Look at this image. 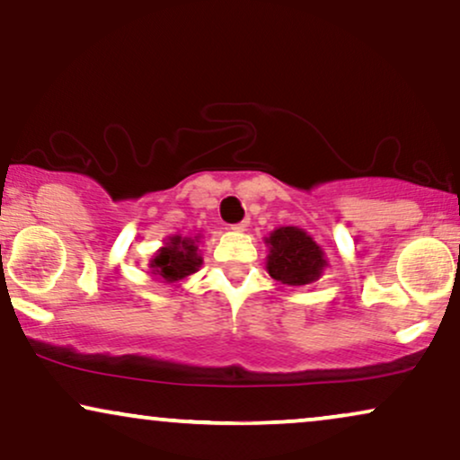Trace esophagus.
Returning a JSON list of instances; mask_svg holds the SVG:
<instances>
[{"instance_id":"1","label":"esophagus","mask_w":460,"mask_h":460,"mask_svg":"<svg viewBox=\"0 0 460 460\" xmlns=\"http://www.w3.org/2000/svg\"><path fill=\"white\" fill-rule=\"evenodd\" d=\"M248 225H250V218H243L242 223L234 225V226H231V229H234V231H246V226H248Z\"/></svg>"}]
</instances>
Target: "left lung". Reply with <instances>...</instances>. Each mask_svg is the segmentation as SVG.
<instances>
[{
    "label": "left lung",
    "mask_w": 460,
    "mask_h": 460,
    "mask_svg": "<svg viewBox=\"0 0 460 460\" xmlns=\"http://www.w3.org/2000/svg\"><path fill=\"white\" fill-rule=\"evenodd\" d=\"M265 243L270 248L267 271L273 280L287 287L316 282L329 265L324 250L299 226H278L265 237Z\"/></svg>",
    "instance_id": "1"
}]
</instances>
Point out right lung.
I'll use <instances>...</instances> for the list:
<instances>
[{"label":"right lung","mask_w":460,"mask_h":460,"mask_svg":"<svg viewBox=\"0 0 460 460\" xmlns=\"http://www.w3.org/2000/svg\"><path fill=\"white\" fill-rule=\"evenodd\" d=\"M201 234L195 235H170L163 246L156 250L155 257L150 259V273L155 280L165 284H176L184 278L193 276L199 271L203 257L199 252Z\"/></svg>","instance_id":"1"}]
</instances>
